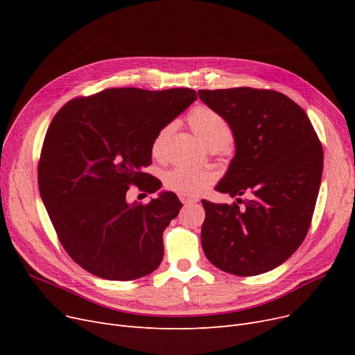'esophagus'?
<instances>
[{
	"mask_svg": "<svg viewBox=\"0 0 355 355\" xmlns=\"http://www.w3.org/2000/svg\"><path fill=\"white\" fill-rule=\"evenodd\" d=\"M178 198H180L181 202H184V204H191V202H197V201H198L196 197H190V196H187V194H180Z\"/></svg>",
	"mask_w": 355,
	"mask_h": 355,
	"instance_id": "1",
	"label": "esophagus"
}]
</instances>
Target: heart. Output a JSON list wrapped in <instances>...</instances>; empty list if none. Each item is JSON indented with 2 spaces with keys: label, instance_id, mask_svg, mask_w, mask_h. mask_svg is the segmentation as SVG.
I'll return each mask as SVG.
<instances>
[{
  "label": "heart",
  "instance_id": "1",
  "mask_svg": "<svg viewBox=\"0 0 355 355\" xmlns=\"http://www.w3.org/2000/svg\"><path fill=\"white\" fill-rule=\"evenodd\" d=\"M189 123L194 132L211 146L225 148L232 141V128L227 121L207 106H197L189 114ZM173 132V123L162 126L151 144V154L161 158L166 139ZM216 181L210 170H196L187 165H175L164 174V184L168 190L180 194H200Z\"/></svg>",
  "mask_w": 355,
  "mask_h": 355
}]
</instances>
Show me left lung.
I'll return each mask as SVG.
<instances>
[{"label":"left lung","mask_w":355,"mask_h":355,"mask_svg":"<svg viewBox=\"0 0 355 355\" xmlns=\"http://www.w3.org/2000/svg\"><path fill=\"white\" fill-rule=\"evenodd\" d=\"M198 96L227 121L236 141L217 190L249 194L243 207L201 200L202 250L232 275L269 272L296 252L311 227L324 166L321 141L305 110L281 92L233 87L198 90Z\"/></svg>","instance_id":"1"}]
</instances>
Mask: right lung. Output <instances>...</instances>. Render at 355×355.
Here are the masks:
<instances>
[{"instance_id":"obj_1","label":"right lung","mask_w":355,"mask_h":355,"mask_svg":"<svg viewBox=\"0 0 355 355\" xmlns=\"http://www.w3.org/2000/svg\"><path fill=\"white\" fill-rule=\"evenodd\" d=\"M196 99L189 87H114L54 115L39 159L40 196L63 249L89 273L134 281L161 265L162 232L182 204L174 193L128 204L126 191L161 187L142 171L153 139Z\"/></svg>"}]
</instances>
